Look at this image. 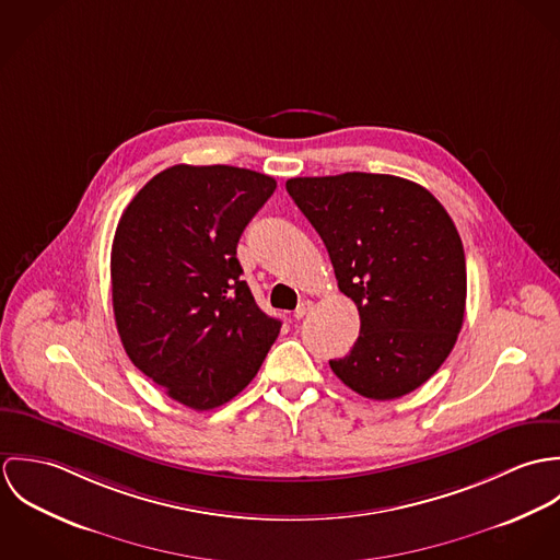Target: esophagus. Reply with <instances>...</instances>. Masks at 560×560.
<instances>
[{"label":"esophagus","mask_w":560,"mask_h":560,"mask_svg":"<svg viewBox=\"0 0 560 560\" xmlns=\"http://www.w3.org/2000/svg\"><path fill=\"white\" fill-rule=\"evenodd\" d=\"M311 311H313V302H311V300H304V302H302V304L295 308L293 317H295L298 320L304 319V317H306Z\"/></svg>","instance_id":"34e87169"}]
</instances>
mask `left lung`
Segmentation results:
<instances>
[{
    "label": "left lung",
    "instance_id": "8db88e82",
    "mask_svg": "<svg viewBox=\"0 0 560 560\" xmlns=\"http://www.w3.org/2000/svg\"><path fill=\"white\" fill-rule=\"evenodd\" d=\"M287 191L327 247L360 336L336 377L366 399L422 386L448 358L466 313L462 237L438 198L400 176H298Z\"/></svg>",
    "mask_w": 560,
    "mask_h": 560
}]
</instances>
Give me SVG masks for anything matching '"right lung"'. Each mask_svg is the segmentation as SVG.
<instances>
[{
  "label": "right lung",
  "mask_w": 560,
  "mask_h": 560,
  "mask_svg": "<svg viewBox=\"0 0 560 560\" xmlns=\"http://www.w3.org/2000/svg\"><path fill=\"white\" fill-rule=\"evenodd\" d=\"M276 178L235 165H172L125 209L112 302L129 360L191 409L237 397L280 334L241 280V233Z\"/></svg>",
  "instance_id": "right-lung-1"
}]
</instances>
